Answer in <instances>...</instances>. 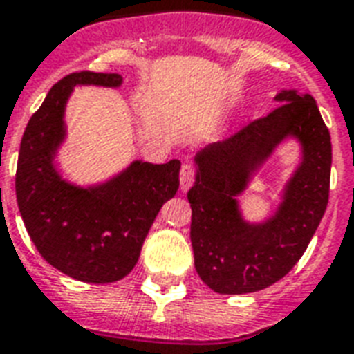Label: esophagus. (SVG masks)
<instances>
[{
	"instance_id": "esophagus-1",
	"label": "esophagus",
	"mask_w": 354,
	"mask_h": 354,
	"mask_svg": "<svg viewBox=\"0 0 354 354\" xmlns=\"http://www.w3.org/2000/svg\"><path fill=\"white\" fill-rule=\"evenodd\" d=\"M194 176H196V169H194L193 163L185 161L182 165V171H180V187H182V191H187L193 185Z\"/></svg>"
}]
</instances>
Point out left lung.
I'll use <instances>...</instances> for the list:
<instances>
[{"label":"left lung","mask_w":354,"mask_h":354,"mask_svg":"<svg viewBox=\"0 0 354 354\" xmlns=\"http://www.w3.org/2000/svg\"><path fill=\"white\" fill-rule=\"evenodd\" d=\"M275 101L281 104L268 115L194 158L196 182L187 193L194 268L218 294L257 292L283 279L301 259L327 209L333 149L318 104L296 90L281 91ZM290 135L302 143V165L287 184L276 215L263 225H248L234 196Z\"/></svg>","instance_id":"left-lung-1"}]
</instances>
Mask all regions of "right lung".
<instances>
[{
    "label": "right lung",
    "instance_id": "obj_1",
    "mask_svg": "<svg viewBox=\"0 0 354 354\" xmlns=\"http://www.w3.org/2000/svg\"><path fill=\"white\" fill-rule=\"evenodd\" d=\"M118 73L77 71L58 80L27 122L16 169V200L30 241L47 263L77 281L113 283L132 272L161 205L180 187V161H133L110 182L77 187L53 160L64 141V110L77 84L121 86Z\"/></svg>",
    "mask_w": 354,
    "mask_h": 354
}]
</instances>
